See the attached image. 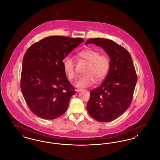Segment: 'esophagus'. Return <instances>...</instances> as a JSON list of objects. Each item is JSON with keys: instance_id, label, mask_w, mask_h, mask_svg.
Returning <instances> with one entry per match:
<instances>
[{"instance_id": "obj_1", "label": "esophagus", "mask_w": 160, "mask_h": 160, "mask_svg": "<svg viewBox=\"0 0 160 160\" xmlns=\"http://www.w3.org/2000/svg\"><path fill=\"white\" fill-rule=\"evenodd\" d=\"M83 89H77V90H76V91H77V92H80V91H82Z\"/></svg>"}]
</instances>
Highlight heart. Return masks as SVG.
<instances>
[{"label":"heart","mask_w":160,"mask_h":160,"mask_svg":"<svg viewBox=\"0 0 160 160\" xmlns=\"http://www.w3.org/2000/svg\"><path fill=\"white\" fill-rule=\"evenodd\" d=\"M78 56L87 61L89 64L85 70V75L80 77L75 82L78 88L89 87L93 85L95 79L102 81L108 75L110 66V58L106 54H101L100 51L95 49L88 48L78 52ZM64 71L70 80L76 77L75 60L73 57L68 55L63 62Z\"/></svg>","instance_id":"1"}]
</instances>
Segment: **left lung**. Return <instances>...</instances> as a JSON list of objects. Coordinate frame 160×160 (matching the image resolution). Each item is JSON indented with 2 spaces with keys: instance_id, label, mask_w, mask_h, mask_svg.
<instances>
[{
  "instance_id": "left-lung-1",
  "label": "left lung",
  "mask_w": 160,
  "mask_h": 160,
  "mask_svg": "<svg viewBox=\"0 0 160 160\" xmlns=\"http://www.w3.org/2000/svg\"><path fill=\"white\" fill-rule=\"evenodd\" d=\"M94 43L103 48L110 57L109 71L102 84L90 92L87 104L89 115L100 122H109L122 115L129 107L137 82L129 52L111 40L90 38L86 45Z\"/></svg>"
}]
</instances>
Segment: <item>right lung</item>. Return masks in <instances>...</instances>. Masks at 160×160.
<instances>
[{"label": "right lung", "mask_w": 160, "mask_h": 160, "mask_svg": "<svg viewBox=\"0 0 160 160\" xmlns=\"http://www.w3.org/2000/svg\"><path fill=\"white\" fill-rule=\"evenodd\" d=\"M83 42L82 38L50 36L26 51L20 88L29 109L38 117L53 120L66 112L76 91L66 77L63 60Z\"/></svg>", "instance_id": "obj_1"}]
</instances>
